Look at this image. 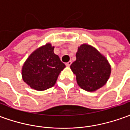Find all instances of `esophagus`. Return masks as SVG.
Masks as SVG:
<instances>
[{"label": "esophagus", "mask_w": 130, "mask_h": 130, "mask_svg": "<svg viewBox=\"0 0 130 130\" xmlns=\"http://www.w3.org/2000/svg\"><path fill=\"white\" fill-rule=\"evenodd\" d=\"M71 61H69V62H67V63H66V66H67V67H70V65H71Z\"/></svg>", "instance_id": "34e87169"}]
</instances>
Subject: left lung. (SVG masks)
Wrapping results in <instances>:
<instances>
[{
  "label": "left lung",
  "instance_id": "obj_1",
  "mask_svg": "<svg viewBox=\"0 0 130 130\" xmlns=\"http://www.w3.org/2000/svg\"><path fill=\"white\" fill-rule=\"evenodd\" d=\"M76 60L71 69L76 76L79 87L87 92H95L106 84L111 67L105 56L87 43L78 47Z\"/></svg>",
  "mask_w": 130,
  "mask_h": 130
}]
</instances>
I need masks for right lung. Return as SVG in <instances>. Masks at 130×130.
<instances>
[{"label":"right lung","instance_id":"add662e5","mask_svg":"<svg viewBox=\"0 0 130 130\" xmlns=\"http://www.w3.org/2000/svg\"><path fill=\"white\" fill-rule=\"evenodd\" d=\"M54 48L50 43L40 46L23 64V80L32 89L43 91L53 87L61 71L66 67L59 56L54 53Z\"/></svg>","mask_w":130,"mask_h":130}]
</instances>
